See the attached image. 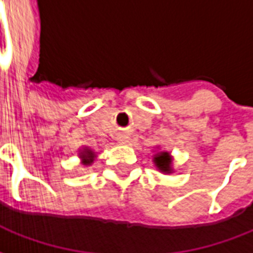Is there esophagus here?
<instances>
[{
	"instance_id": "34e87169",
	"label": "esophagus",
	"mask_w": 253,
	"mask_h": 253,
	"mask_svg": "<svg viewBox=\"0 0 253 253\" xmlns=\"http://www.w3.org/2000/svg\"><path fill=\"white\" fill-rule=\"evenodd\" d=\"M127 138H128V137H127L126 134H119V135L116 137V139H118L119 142H126Z\"/></svg>"
}]
</instances>
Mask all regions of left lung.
Wrapping results in <instances>:
<instances>
[{"label":"left lung","instance_id":"1","mask_svg":"<svg viewBox=\"0 0 253 253\" xmlns=\"http://www.w3.org/2000/svg\"><path fill=\"white\" fill-rule=\"evenodd\" d=\"M154 164L163 173H172V157L168 152H160L154 156Z\"/></svg>","mask_w":253,"mask_h":253}]
</instances>
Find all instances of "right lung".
I'll use <instances>...</instances> for the list:
<instances>
[{"mask_svg": "<svg viewBox=\"0 0 253 253\" xmlns=\"http://www.w3.org/2000/svg\"><path fill=\"white\" fill-rule=\"evenodd\" d=\"M80 159H83V164H90L94 159V153L90 149H84L80 152Z\"/></svg>", "mask_w": 253, "mask_h": 253, "instance_id": "right-lung-1", "label": "right lung"}]
</instances>
